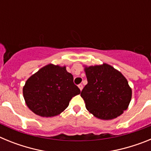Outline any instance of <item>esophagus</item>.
Wrapping results in <instances>:
<instances>
[{"instance_id":"obj_1","label":"esophagus","mask_w":151,"mask_h":151,"mask_svg":"<svg viewBox=\"0 0 151 151\" xmlns=\"http://www.w3.org/2000/svg\"><path fill=\"white\" fill-rule=\"evenodd\" d=\"M78 87L79 88L80 91H82V88H83V85H82V84H79V85H78Z\"/></svg>"}]
</instances>
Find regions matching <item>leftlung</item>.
Listing matches in <instances>:
<instances>
[{
  "label": "left lung",
  "mask_w": 151,
  "mask_h": 151,
  "mask_svg": "<svg viewBox=\"0 0 151 151\" xmlns=\"http://www.w3.org/2000/svg\"><path fill=\"white\" fill-rule=\"evenodd\" d=\"M88 84L81 92L89 113L104 120H110L127 110L132 88L123 75L106 63L85 66Z\"/></svg>",
  "instance_id": "8db88e82"
}]
</instances>
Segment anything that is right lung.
I'll return each mask as SVG.
<instances>
[{"instance_id": "right-lung-1", "label": "right lung", "mask_w": 151, "mask_h": 151, "mask_svg": "<svg viewBox=\"0 0 151 151\" xmlns=\"http://www.w3.org/2000/svg\"><path fill=\"white\" fill-rule=\"evenodd\" d=\"M22 92L26 105L33 113L51 117L66 110L72 98L81 91L66 66L50 63L28 78Z\"/></svg>"}]
</instances>
